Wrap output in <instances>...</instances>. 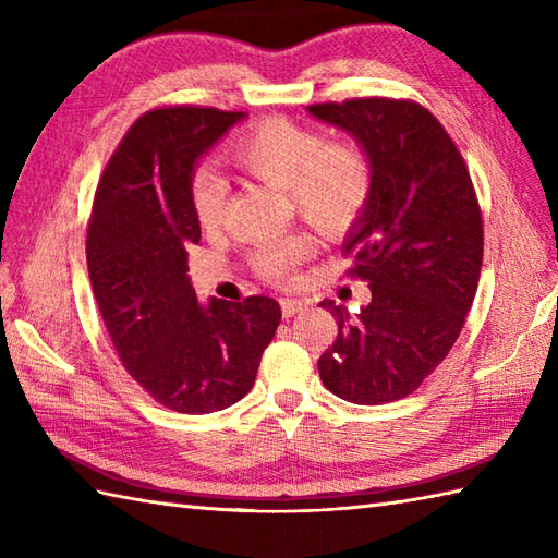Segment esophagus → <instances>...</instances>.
Listing matches in <instances>:
<instances>
[{
  "mask_svg": "<svg viewBox=\"0 0 558 558\" xmlns=\"http://www.w3.org/2000/svg\"><path fill=\"white\" fill-rule=\"evenodd\" d=\"M304 302L302 300H292V298H286V300H280V312H282V316L286 318H290V316H294V314H300L302 310H304Z\"/></svg>",
  "mask_w": 558,
  "mask_h": 558,
  "instance_id": "esophagus-1",
  "label": "esophagus"
}]
</instances>
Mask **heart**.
<instances>
[{"instance_id": "obj_1", "label": "heart", "mask_w": 558, "mask_h": 558, "mask_svg": "<svg viewBox=\"0 0 558 558\" xmlns=\"http://www.w3.org/2000/svg\"><path fill=\"white\" fill-rule=\"evenodd\" d=\"M228 158L252 180L286 189L300 216L328 236L345 234L374 194V162L362 146L348 141L328 144L314 129L282 117L246 129L232 141ZM192 201L201 228L216 230L225 216L228 186L213 172H198ZM310 256V236L286 234L256 246L252 266L264 280L286 286Z\"/></svg>"}]
</instances>
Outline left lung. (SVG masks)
Listing matches in <instances>:
<instances>
[{
    "mask_svg": "<svg viewBox=\"0 0 558 558\" xmlns=\"http://www.w3.org/2000/svg\"><path fill=\"white\" fill-rule=\"evenodd\" d=\"M310 112L374 162L372 201L342 244L372 302L360 314L318 304L338 322L318 374L333 396L381 405L414 393L465 326L484 254L480 201L453 138L420 102L352 98Z\"/></svg>",
    "mask_w": 558,
    "mask_h": 558,
    "instance_id": "1",
    "label": "left lung"
}]
</instances>
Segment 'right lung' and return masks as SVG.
<instances>
[{
  "mask_svg": "<svg viewBox=\"0 0 558 558\" xmlns=\"http://www.w3.org/2000/svg\"><path fill=\"white\" fill-rule=\"evenodd\" d=\"M244 117L192 105L148 110L129 126L93 198L86 258L105 328L136 384L184 414L242 400L280 324L276 300L201 304L186 276L189 248L201 240L194 165Z\"/></svg>",
  "mask_w": 558,
  "mask_h": 558,
  "instance_id": "right-lung-1",
  "label": "right lung"
}]
</instances>
